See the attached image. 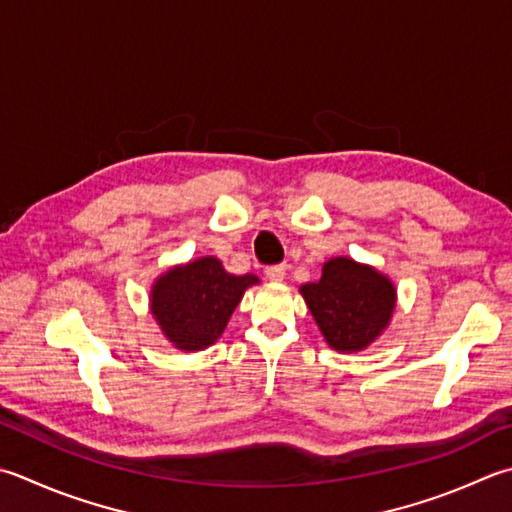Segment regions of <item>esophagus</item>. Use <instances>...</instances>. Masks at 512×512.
I'll return each mask as SVG.
<instances>
[{"mask_svg": "<svg viewBox=\"0 0 512 512\" xmlns=\"http://www.w3.org/2000/svg\"><path fill=\"white\" fill-rule=\"evenodd\" d=\"M266 279L268 282H284L286 277V266L284 264H275V266H266Z\"/></svg>", "mask_w": 512, "mask_h": 512, "instance_id": "1", "label": "esophagus"}]
</instances>
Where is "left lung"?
I'll list each match as a JSON object with an SVG mask.
<instances>
[{"mask_svg":"<svg viewBox=\"0 0 512 512\" xmlns=\"http://www.w3.org/2000/svg\"><path fill=\"white\" fill-rule=\"evenodd\" d=\"M302 295L330 348L362 350L388 326L395 286L375 268L335 257L324 264L319 282L304 284Z\"/></svg>","mask_w":512,"mask_h":512,"instance_id":"left-lung-1","label":"left lung"}]
</instances>
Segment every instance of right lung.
<instances>
[{"mask_svg":"<svg viewBox=\"0 0 512 512\" xmlns=\"http://www.w3.org/2000/svg\"><path fill=\"white\" fill-rule=\"evenodd\" d=\"M255 275H230L215 257L168 270L150 293L153 315L164 335L182 350H202L224 333Z\"/></svg>","mask_w":512,"mask_h":512,"instance_id":"right-lung-1","label":"right lung"}]
</instances>
